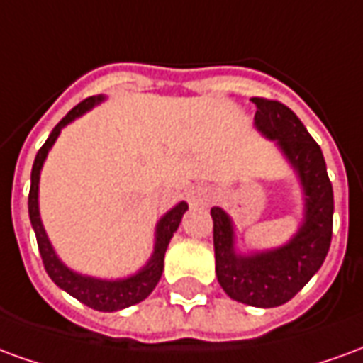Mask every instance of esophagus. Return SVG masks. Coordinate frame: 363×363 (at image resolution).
<instances>
[{"instance_id": "obj_1", "label": "esophagus", "mask_w": 363, "mask_h": 363, "mask_svg": "<svg viewBox=\"0 0 363 363\" xmlns=\"http://www.w3.org/2000/svg\"><path fill=\"white\" fill-rule=\"evenodd\" d=\"M186 200L192 208H200V206H206L210 200H212V190L204 186V184H196V186H190L189 192H186Z\"/></svg>"}]
</instances>
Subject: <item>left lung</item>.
Listing matches in <instances>:
<instances>
[{"instance_id": "8db88e82", "label": "left lung", "mask_w": 363, "mask_h": 363, "mask_svg": "<svg viewBox=\"0 0 363 363\" xmlns=\"http://www.w3.org/2000/svg\"><path fill=\"white\" fill-rule=\"evenodd\" d=\"M251 101L257 106V128L270 140H278L301 177L307 213L291 243L247 259L233 252V228L225 212L212 208L216 274L231 299L252 307H278L296 296L325 262L333 239L335 198L323 151L296 112L264 96Z\"/></svg>"}]
</instances>
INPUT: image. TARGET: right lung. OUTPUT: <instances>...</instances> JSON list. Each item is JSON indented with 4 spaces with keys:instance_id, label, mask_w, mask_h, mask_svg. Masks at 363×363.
Returning <instances> with one entry per match:
<instances>
[{
    "instance_id": "add662e5",
    "label": "right lung",
    "mask_w": 363,
    "mask_h": 363,
    "mask_svg": "<svg viewBox=\"0 0 363 363\" xmlns=\"http://www.w3.org/2000/svg\"><path fill=\"white\" fill-rule=\"evenodd\" d=\"M101 101V96H89L79 104H75L72 111L67 112L64 118L60 120L58 124L54 126L52 134L48 135V140L44 142V145L38 150L33 163V173H30V190H28V216H30V223L35 229L36 243H38V251L43 257V264L46 268V272L52 278V281L60 286V288L67 291L69 296H74L75 299H79L82 303H85L91 309L96 311H118L130 305H135L143 301L145 297L150 296L151 291L157 286L159 278L163 274V259H165V251L169 247L171 237L179 228V223L182 220V213L189 210L186 202H181L179 206H174L171 212L167 213L163 220L159 221L157 225V239H155V252L147 262V267L143 268L142 272H138L132 278L116 281H104L95 280V278H85L79 274L72 272L69 268H66L58 260V257L54 255L50 247V241L44 233L43 221L38 216V177H40V169H43L46 153L52 147V143L56 142L60 130L69 124L72 120L82 116L83 112L89 111L91 106Z\"/></svg>"
}]
</instances>
